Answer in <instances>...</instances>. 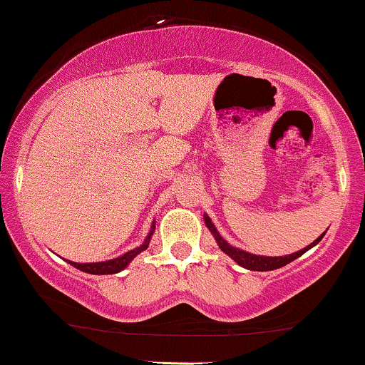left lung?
Here are the masks:
<instances>
[{
  "label": "left lung",
  "instance_id": "8db88e82",
  "mask_svg": "<svg viewBox=\"0 0 365 365\" xmlns=\"http://www.w3.org/2000/svg\"><path fill=\"white\" fill-rule=\"evenodd\" d=\"M204 221H206V226L209 230H211V233L215 235L217 245H220V249L223 250L225 254H228L230 257L235 261L238 266L245 267V269H250V271H273V269H278V267H283L287 266L288 262L295 261L297 257H300V255L307 252L309 249H312L314 245L319 244L321 238L324 237V233H322L321 237H317V240H314L311 245L305 247V249L299 250V252H293V254H288V255H282V257H266V255H255V254H249L245 252V250H240L237 249V247H232L228 244V242L225 240L223 237L220 235V232L216 230V226L211 223V220H209V216L206 215L204 216Z\"/></svg>",
  "mask_w": 365,
  "mask_h": 365
}]
</instances>
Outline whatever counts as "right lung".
<instances>
[{
  "label": "right lung",
  "mask_w": 365,
  "mask_h": 365,
  "mask_svg": "<svg viewBox=\"0 0 365 365\" xmlns=\"http://www.w3.org/2000/svg\"><path fill=\"white\" fill-rule=\"evenodd\" d=\"M154 228H156V223H153V226H150V232H149V235L145 237L144 244H142L140 247H137V249L128 250L127 254L120 255V257L110 259V261H101V262H83V264L72 262V261H68V262L72 264L73 267H77V269H81V271H83V273H89V274H115V273H120V271H123L125 267H127L128 264L132 262V259L135 257V255H139L142 250L148 249L150 237H153V233H154Z\"/></svg>",
  "instance_id": "1"
}]
</instances>
